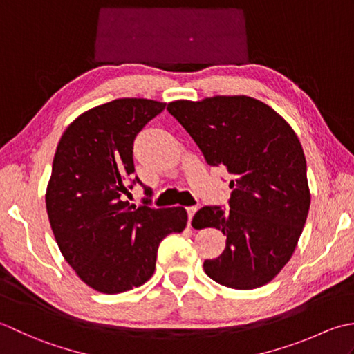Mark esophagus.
Segmentation results:
<instances>
[{"mask_svg":"<svg viewBox=\"0 0 354 354\" xmlns=\"http://www.w3.org/2000/svg\"><path fill=\"white\" fill-rule=\"evenodd\" d=\"M197 206H187L186 207V212H187V226L191 227V220H192V217H194V214L197 212Z\"/></svg>","mask_w":354,"mask_h":354,"instance_id":"obj_1","label":"esophagus"}]
</instances>
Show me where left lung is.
I'll return each mask as SVG.
<instances>
[{
	"label": "left lung",
	"instance_id": "obj_1",
	"mask_svg": "<svg viewBox=\"0 0 354 354\" xmlns=\"http://www.w3.org/2000/svg\"><path fill=\"white\" fill-rule=\"evenodd\" d=\"M167 110L207 165L232 177L229 207L203 206L192 218L194 227L226 235L223 254L205 261L206 275L238 290L268 284L290 259L310 209L298 136L275 110L248 96L176 100Z\"/></svg>",
	"mask_w": 354,
	"mask_h": 354
}]
</instances>
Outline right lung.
Returning <instances> with one entry per match:
<instances>
[{"mask_svg":"<svg viewBox=\"0 0 354 354\" xmlns=\"http://www.w3.org/2000/svg\"><path fill=\"white\" fill-rule=\"evenodd\" d=\"M167 104L116 99L81 114L64 131L53 158L46 206L57 246L86 286L122 293L153 277L158 244L186 227L185 207L124 201L133 178L136 136ZM129 181L130 185L126 183Z\"/></svg>","mask_w":354,"mask_h":354,"instance_id":"right-lung-1","label":"right lung"}]
</instances>
